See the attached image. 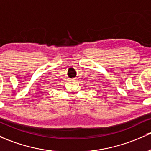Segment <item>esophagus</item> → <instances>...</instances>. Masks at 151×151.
<instances>
[{"label": "esophagus", "instance_id": "34e87169", "mask_svg": "<svg viewBox=\"0 0 151 151\" xmlns=\"http://www.w3.org/2000/svg\"><path fill=\"white\" fill-rule=\"evenodd\" d=\"M71 80H72V81H74V80H75V79H71Z\"/></svg>", "mask_w": 151, "mask_h": 151}]
</instances>
